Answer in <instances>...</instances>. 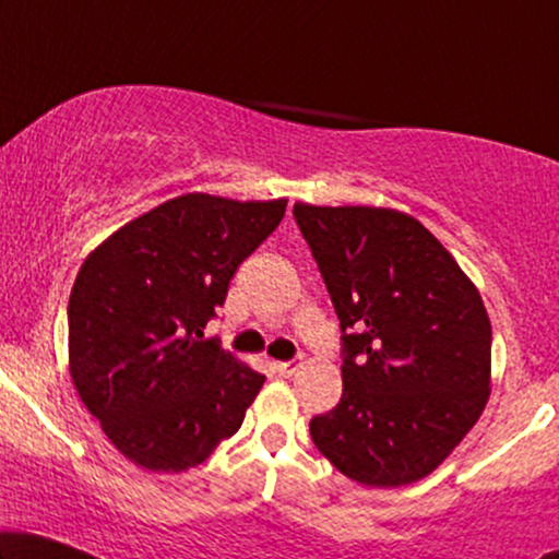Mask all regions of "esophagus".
<instances>
[{"instance_id":"34e87169","label":"esophagus","mask_w":559,"mask_h":559,"mask_svg":"<svg viewBox=\"0 0 559 559\" xmlns=\"http://www.w3.org/2000/svg\"><path fill=\"white\" fill-rule=\"evenodd\" d=\"M274 369H277V373L280 377H293V373L300 369V361H280V364H274Z\"/></svg>"}]
</instances>
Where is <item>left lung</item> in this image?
Wrapping results in <instances>:
<instances>
[{"label": "left lung", "mask_w": 559, "mask_h": 559, "mask_svg": "<svg viewBox=\"0 0 559 559\" xmlns=\"http://www.w3.org/2000/svg\"><path fill=\"white\" fill-rule=\"evenodd\" d=\"M343 331V396L310 419L343 476L396 488L430 476L491 394V320L453 254L394 209L295 203Z\"/></svg>", "instance_id": "left-lung-1"}]
</instances>
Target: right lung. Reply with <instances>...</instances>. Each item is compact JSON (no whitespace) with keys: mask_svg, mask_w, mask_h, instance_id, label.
I'll return each mask as SVG.
<instances>
[{"mask_svg":"<svg viewBox=\"0 0 559 559\" xmlns=\"http://www.w3.org/2000/svg\"><path fill=\"white\" fill-rule=\"evenodd\" d=\"M285 209V198L186 193L86 257L68 300V366L127 461L152 473L195 468L241 427L264 373L203 341V328Z\"/></svg>","mask_w":559,"mask_h":559,"instance_id":"add662e5","label":"right lung"}]
</instances>
